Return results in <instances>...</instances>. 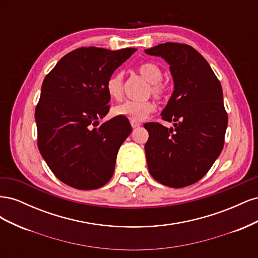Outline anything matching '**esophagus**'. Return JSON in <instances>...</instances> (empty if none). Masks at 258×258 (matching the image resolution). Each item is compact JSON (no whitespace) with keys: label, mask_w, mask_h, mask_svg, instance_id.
<instances>
[{"label":"esophagus","mask_w":258,"mask_h":258,"mask_svg":"<svg viewBox=\"0 0 258 258\" xmlns=\"http://www.w3.org/2000/svg\"><path fill=\"white\" fill-rule=\"evenodd\" d=\"M130 123H131L132 128H138V127L141 126V122H139V121L134 120V119H131V120H130Z\"/></svg>","instance_id":"obj_1"}]
</instances>
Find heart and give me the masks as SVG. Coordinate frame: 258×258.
I'll list each match as a JSON object with an SVG mask.
<instances>
[{
  "instance_id": "b5f03b06",
  "label": "heart",
  "mask_w": 258,
  "mask_h": 258,
  "mask_svg": "<svg viewBox=\"0 0 258 258\" xmlns=\"http://www.w3.org/2000/svg\"><path fill=\"white\" fill-rule=\"evenodd\" d=\"M138 72L143 79L150 83L148 93L156 99H162L167 95L168 86L161 81L162 70L159 66L153 62H146L138 68ZM106 92L110 98L119 100L122 97V73L114 72L106 81ZM156 110V104L152 100L145 101H131L126 100L114 107V114L117 116H123L134 120H143Z\"/></svg>"
}]
</instances>
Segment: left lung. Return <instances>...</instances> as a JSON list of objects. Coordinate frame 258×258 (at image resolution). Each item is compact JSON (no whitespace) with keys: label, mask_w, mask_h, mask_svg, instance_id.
<instances>
[{"label":"left lung","mask_w":258,"mask_h":258,"mask_svg":"<svg viewBox=\"0 0 258 258\" xmlns=\"http://www.w3.org/2000/svg\"><path fill=\"white\" fill-rule=\"evenodd\" d=\"M170 66L174 90L161 112L174 128L146 122L145 155L156 181L181 188L204 177L220 156L228 116L220 81L208 61L191 46L165 43L145 49Z\"/></svg>","instance_id":"8db88e82"}]
</instances>
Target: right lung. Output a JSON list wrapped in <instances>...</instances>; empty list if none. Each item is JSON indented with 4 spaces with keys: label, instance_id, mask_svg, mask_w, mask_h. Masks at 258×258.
Here are the masks:
<instances>
[{
    "label": "right lung",
    "instance_id": "right-lung-1",
    "mask_svg": "<svg viewBox=\"0 0 258 258\" xmlns=\"http://www.w3.org/2000/svg\"><path fill=\"white\" fill-rule=\"evenodd\" d=\"M136 48L81 47L46 75L35 108L37 146L52 173L76 189H97L113 176L117 153L131 134L128 118L110 111L106 81Z\"/></svg>",
    "mask_w": 258,
    "mask_h": 258
}]
</instances>
